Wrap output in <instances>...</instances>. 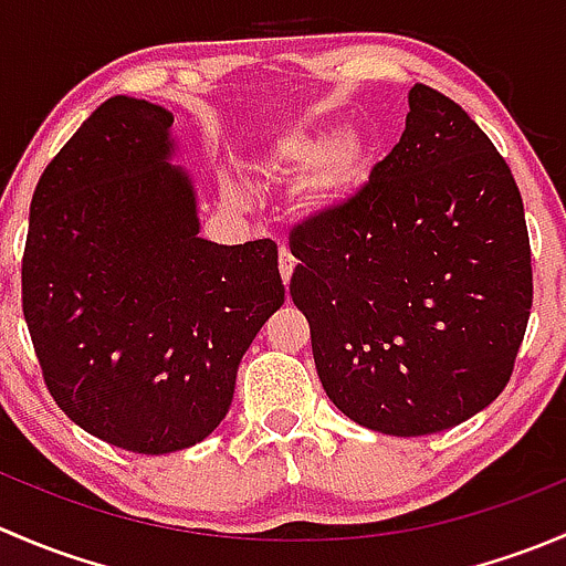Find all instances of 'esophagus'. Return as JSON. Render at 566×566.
<instances>
[{
	"label": "esophagus",
	"mask_w": 566,
	"mask_h": 566,
	"mask_svg": "<svg viewBox=\"0 0 566 566\" xmlns=\"http://www.w3.org/2000/svg\"><path fill=\"white\" fill-rule=\"evenodd\" d=\"M293 271H295V256H293V251H290L287 247H282V249H279V273H282L284 284L290 282V276H293Z\"/></svg>",
	"instance_id": "34e87169"
}]
</instances>
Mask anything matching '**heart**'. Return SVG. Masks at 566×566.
<instances>
[{"label":"heart","instance_id":"1","mask_svg":"<svg viewBox=\"0 0 566 566\" xmlns=\"http://www.w3.org/2000/svg\"><path fill=\"white\" fill-rule=\"evenodd\" d=\"M262 169L273 177L310 169L304 199L310 208H334L367 186L373 172V145L361 134L334 136L331 130H293L279 136Z\"/></svg>","mask_w":566,"mask_h":566}]
</instances>
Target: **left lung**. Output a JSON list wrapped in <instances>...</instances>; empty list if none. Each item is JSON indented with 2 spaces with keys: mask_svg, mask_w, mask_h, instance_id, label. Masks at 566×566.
Segmentation results:
<instances>
[{
  "mask_svg": "<svg viewBox=\"0 0 566 566\" xmlns=\"http://www.w3.org/2000/svg\"><path fill=\"white\" fill-rule=\"evenodd\" d=\"M367 186L290 230V295L331 402L386 436H430L506 389L534 273L512 169L460 104L410 90Z\"/></svg>",
  "mask_w": 566,
  "mask_h": 566,
  "instance_id": "obj_1",
  "label": "left lung"
}]
</instances>
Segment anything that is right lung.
Instances as JSON below:
<instances>
[{
  "label": "right lung",
  "instance_id": "obj_1",
  "mask_svg": "<svg viewBox=\"0 0 566 566\" xmlns=\"http://www.w3.org/2000/svg\"><path fill=\"white\" fill-rule=\"evenodd\" d=\"M172 114L114 95L40 175L21 306L67 419L134 454H169L227 416L238 364L284 304L276 243L199 238L169 167Z\"/></svg>",
  "mask_w": 566,
  "mask_h": 566
}]
</instances>
